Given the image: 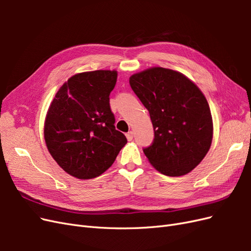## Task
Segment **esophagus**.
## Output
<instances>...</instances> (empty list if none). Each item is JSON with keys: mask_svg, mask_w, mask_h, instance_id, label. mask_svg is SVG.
<instances>
[{"mask_svg": "<svg viewBox=\"0 0 251 251\" xmlns=\"http://www.w3.org/2000/svg\"><path fill=\"white\" fill-rule=\"evenodd\" d=\"M126 139H127L128 141H131V140L133 139V137H134V133H133L132 131L127 132V133L126 134Z\"/></svg>", "mask_w": 251, "mask_h": 251, "instance_id": "34e87169", "label": "esophagus"}]
</instances>
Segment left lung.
<instances>
[{
	"label": "left lung",
	"mask_w": 251,
	"mask_h": 251,
	"mask_svg": "<svg viewBox=\"0 0 251 251\" xmlns=\"http://www.w3.org/2000/svg\"><path fill=\"white\" fill-rule=\"evenodd\" d=\"M130 85L154 127L153 143L143 149L150 163L170 177L192 172L206 156L214 134L202 91L184 74L162 67L133 74Z\"/></svg>",
	"instance_id": "1"
}]
</instances>
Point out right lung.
<instances>
[{"instance_id":"right-lung-1","label":"right lung","mask_w":251,"mask_h":251,"mask_svg":"<svg viewBox=\"0 0 251 251\" xmlns=\"http://www.w3.org/2000/svg\"><path fill=\"white\" fill-rule=\"evenodd\" d=\"M117 71L77 73L58 89L44 124L50 155L66 173L92 179L107 171L126 141L115 128L110 93Z\"/></svg>"}]
</instances>
